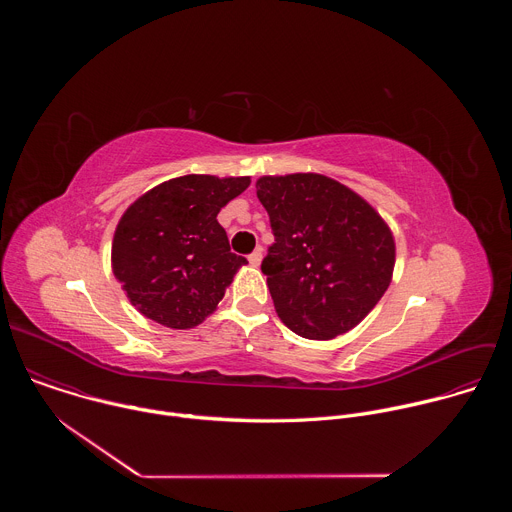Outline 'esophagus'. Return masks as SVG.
Masks as SVG:
<instances>
[{"label": "esophagus", "mask_w": 512, "mask_h": 512, "mask_svg": "<svg viewBox=\"0 0 512 512\" xmlns=\"http://www.w3.org/2000/svg\"><path fill=\"white\" fill-rule=\"evenodd\" d=\"M261 259H263V249H261V247L255 249V251L249 255V263H251L253 267H257V265L261 263Z\"/></svg>", "instance_id": "1"}]
</instances>
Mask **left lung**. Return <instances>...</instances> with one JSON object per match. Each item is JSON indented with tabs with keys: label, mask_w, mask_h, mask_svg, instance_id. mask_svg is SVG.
<instances>
[{
	"label": "left lung",
	"mask_w": 512,
	"mask_h": 512,
	"mask_svg": "<svg viewBox=\"0 0 512 512\" xmlns=\"http://www.w3.org/2000/svg\"><path fill=\"white\" fill-rule=\"evenodd\" d=\"M255 186L275 235L261 271L281 322L308 340L358 326L393 279L385 218L324 174L261 176Z\"/></svg>",
	"instance_id": "obj_1"
}]
</instances>
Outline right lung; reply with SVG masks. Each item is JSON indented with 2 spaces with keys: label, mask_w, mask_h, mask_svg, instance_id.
<instances>
[{
  "label": "right lung",
  "mask_w": 512,
  "mask_h": 512,
  "mask_svg": "<svg viewBox=\"0 0 512 512\" xmlns=\"http://www.w3.org/2000/svg\"><path fill=\"white\" fill-rule=\"evenodd\" d=\"M251 184L249 176L188 174L141 194L121 214L111 267L131 306L162 326L202 324L247 265L231 253L216 214Z\"/></svg>",
  "instance_id": "add662e5"
}]
</instances>
